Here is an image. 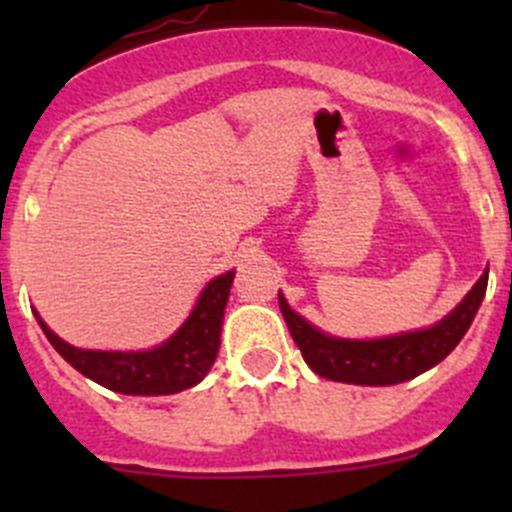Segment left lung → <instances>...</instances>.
I'll use <instances>...</instances> for the list:
<instances>
[{
    "instance_id": "1",
    "label": "left lung",
    "mask_w": 512,
    "mask_h": 512,
    "mask_svg": "<svg viewBox=\"0 0 512 512\" xmlns=\"http://www.w3.org/2000/svg\"><path fill=\"white\" fill-rule=\"evenodd\" d=\"M488 287V270L448 317L428 329L384 339H339L319 332L299 317L280 292V309L289 334L314 374L359 386H391L423 374L456 349L471 327Z\"/></svg>"
}]
</instances>
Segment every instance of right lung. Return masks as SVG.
<instances>
[{"label": "right lung", "mask_w": 512, "mask_h": 512, "mask_svg": "<svg viewBox=\"0 0 512 512\" xmlns=\"http://www.w3.org/2000/svg\"><path fill=\"white\" fill-rule=\"evenodd\" d=\"M232 280L235 270L210 280L178 332L148 352H94L71 347L34 314L51 347L96 384L128 396L178 394L200 384L215 364Z\"/></svg>", "instance_id": "add662e5"}]
</instances>
